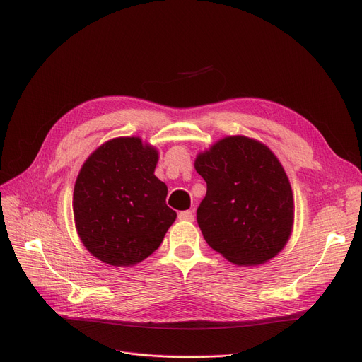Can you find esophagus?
<instances>
[{
  "instance_id": "1",
  "label": "esophagus",
  "mask_w": 362,
  "mask_h": 362,
  "mask_svg": "<svg viewBox=\"0 0 362 362\" xmlns=\"http://www.w3.org/2000/svg\"><path fill=\"white\" fill-rule=\"evenodd\" d=\"M179 220L182 221H194V213L191 210H186V211H180L177 216Z\"/></svg>"
}]
</instances>
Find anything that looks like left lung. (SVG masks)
<instances>
[{
    "mask_svg": "<svg viewBox=\"0 0 362 362\" xmlns=\"http://www.w3.org/2000/svg\"><path fill=\"white\" fill-rule=\"evenodd\" d=\"M195 168L206 183L197 221L214 251L233 264L255 265L283 250L292 232L293 197L267 146L224 138L198 156Z\"/></svg>",
    "mask_w": 362,
    "mask_h": 362,
    "instance_id": "left-lung-1",
    "label": "left lung"
}]
</instances>
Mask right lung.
Listing matches in <instances>:
<instances>
[{
  "label": "right lung",
  "mask_w": 362,
  "mask_h": 362,
  "mask_svg": "<svg viewBox=\"0 0 362 362\" xmlns=\"http://www.w3.org/2000/svg\"><path fill=\"white\" fill-rule=\"evenodd\" d=\"M157 151L139 138H117L90 154L76 179L73 214L86 250L120 267L158 250L176 211L156 177Z\"/></svg>",
  "instance_id": "obj_1"
}]
</instances>
